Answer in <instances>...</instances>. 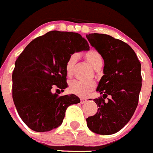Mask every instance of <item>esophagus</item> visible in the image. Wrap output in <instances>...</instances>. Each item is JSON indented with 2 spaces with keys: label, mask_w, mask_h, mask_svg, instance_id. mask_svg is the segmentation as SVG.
<instances>
[{
  "label": "esophagus",
  "mask_w": 153,
  "mask_h": 153,
  "mask_svg": "<svg viewBox=\"0 0 153 153\" xmlns=\"http://www.w3.org/2000/svg\"><path fill=\"white\" fill-rule=\"evenodd\" d=\"M86 102H87V100L85 99V98H82V99H80V102H81L82 104L85 103Z\"/></svg>",
  "instance_id": "esophagus-1"
}]
</instances>
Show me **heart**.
I'll return each mask as SVG.
<instances>
[{
    "label": "heart",
    "instance_id": "obj_1",
    "mask_svg": "<svg viewBox=\"0 0 153 153\" xmlns=\"http://www.w3.org/2000/svg\"><path fill=\"white\" fill-rule=\"evenodd\" d=\"M86 61L96 70H99L103 64V58L98 51L90 50L84 53ZM78 56L76 53L71 54L65 63V71L68 76H71L76 64ZM96 88L94 82H82L79 80H73L69 84V91L72 94L81 97H85Z\"/></svg>",
    "mask_w": 153,
    "mask_h": 153
}]
</instances>
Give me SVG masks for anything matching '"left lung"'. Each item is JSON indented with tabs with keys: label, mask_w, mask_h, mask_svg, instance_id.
I'll list each match as a JSON object with an SVG mask.
<instances>
[{
	"label": "left lung",
	"mask_w": 153,
	"mask_h": 153,
	"mask_svg": "<svg viewBox=\"0 0 153 153\" xmlns=\"http://www.w3.org/2000/svg\"><path fill=\"white\" fill-rule=\"evenodd\" d=\"M86 38L104 60V75L97 88L102 95L94 99L97 112L86 119L87 126L97 134H112L125 126L137 106L142 85L140 63L123 41L100 33H90Z\"/></svg>",
	"instance_id": "1"
}]
</instances>
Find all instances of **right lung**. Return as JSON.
Listing matches in <instances>:
<instances>
[{
    "instance_id": "obj_1",
    "label": "right lung",
    "mask_w": 153,
    "mask_h": 153,
    "mask_svg": "<svg viewBox=\"0 0 153 153\" xmlns=\"http://www.w3.org/2000/svg\"><path fill=\"white\" fill-rule=\"evenodd\" d=\"M88 50L79 33L53 30L33 39L19 55L13 72V99L29 128L42 132L58 127L68 107L80 102L76 95L59 96L52 89L64 91L66 61L75 52Z\"/></svg>"
}]
</instances>
